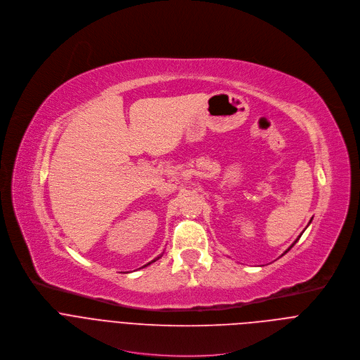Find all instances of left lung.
I'll list each match as a JSON object with an SVG mask.
<instances>
[{
  "instance_id": "left-lung-1",
  "label": "left lung",
  "mask_w": 360,
  "mask_h": 360,
  "mask_svg": "<svg viewBox=\"0 0 360 360\" xmlns=\"http://www.w3.org/2000/svg\"><path fill=\"white\" fill-rule=\"evenodd\" d=\"M300 238H301V236H300V237H298V238H297V240H295V243H294V244H292V245H291V247H290V248H288V250H286V251H285V252H288V251H290V250H291V248H292V247H294V245H295V244H297V243H298V240H300ZM285 252H283V254H285ZM283 254H282V255H283Z\"/></svg>"
}]
</instances>
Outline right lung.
<instances>
[{
  "instance_id": "obj_1",
  "label": "right lung",
  "mask_w": 360,
  "mask_h": 360,
  "mask_svg": "<svg viewBox=\"0 0 360 360\" xmlns=\"http://www.w3.org/2000/svg\"><path fill=\"white\" fill-rule=\"evenodd\" d=\"M160 257H162V255H160ZM160 257H158V258H155V259H153V261H152V262H155V261H158V259H159V258H160ZM152 262H149V264H146V265H145V266H148V265H150V264H152ZM141 268H143V266H141Z\"/></svg>"
}]
</instances>
